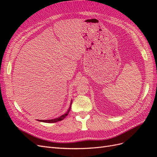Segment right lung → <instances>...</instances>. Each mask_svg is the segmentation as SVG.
<instances>
[{"label":"right lung","instance_id":"obj_1","mask_svg":"<svg viewBox=\"0 0 157 157\" xmlns=\"http://www.w3.org/2000/svg\"><path fill=\"white\" fill-rule=\"evenodd\" d=\"M71 104H72V101H71V105H70V107L69 108V109L67 110V111L66 112L65 114H63V115H62L61 116H60L59 117H58L56 118H54V119H50V120H38L40 122H46V123H54V122H59V121H61L63 120L64 118L67 117L68 115V114L71 110Z\"/></svg>","mask_w":157,"mask_h":157}]
</instances>
